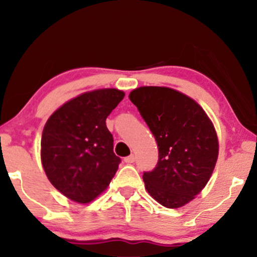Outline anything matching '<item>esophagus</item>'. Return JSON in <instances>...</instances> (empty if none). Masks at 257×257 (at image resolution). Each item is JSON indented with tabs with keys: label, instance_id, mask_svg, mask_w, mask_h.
I'll use <instances>...</instances> for the list:
<instances>
[{
	"label": "esophagus",
	"instance_id": "34e87169",
	"mask_svg": "<svg viewBox=\"0 0 257 257\" xmlns=\"http://www.w3.org/2000/svg\"><path fill=\"white\" fill-rule=\"evenodd\" d=\"M134 161H135L134 155H131V156H128V157L124 158V162H125V163H128V164L133 163V162H134Z\"/></svg>",
	"mask_w": 257,
	"mask_h": 257
}]
</instances>
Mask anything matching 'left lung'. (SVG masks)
<instances>
[{"label":"left lung","instance_id":"8db88e82","mask_svg":"<svg viewBox=\"0 0 257 257\" xmlns=\"http://www.w3.org/2000/svg\"><path fill=\"white\" fill-rule=\"evenodd\" d=\"M158 146L157 166L144 173L159 204L180 208L204 188L219 155L216 132L193 99L166 87H140L129 94Z\"/></svg>","mask_w":257,"mask_h":257}]
</instances>
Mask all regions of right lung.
<instances>
[{
  "label": "right lung",
  "instance_id": "add662e5",
  "mask_svg": "<svg viewBox=\"0 0 257 257\" xmlns=\"http://www.w3.org/2000/svg\"><path fill=\"white\" fill-rule=\"evenodd\" d=\"M124 98L107 88L81 94L59 107L44 125L41 159L47 178L67 198L89 203L110 185L120 163L106 118Z\"/></svg>",
  "mask_w": 257,
  "mask_h": 257
}]
</instances>
